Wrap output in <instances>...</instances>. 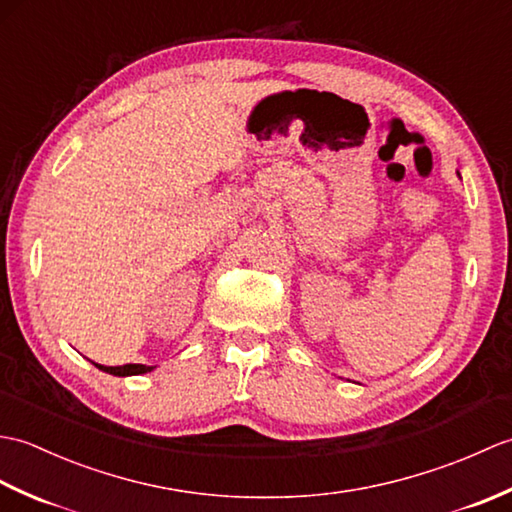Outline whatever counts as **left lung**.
<instances>
[{"instance_id": "left-lung-1", "label": "left lung", "mask_w": 512, "mask_h": 512, "mask_svg": "<svg viewBox=\"0 0 512 512\" xmlns=\"http://www.w3.org/2000/svg\"><path fill=\"white\" fill-rule=\"evenodd\" d=\"M458 176H460V171H458Z\"/></svg>"}]
</instances>
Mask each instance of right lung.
<instances>
[{
    "label": "right lung",
    "mask_w": 512,
    "mask_h": 512,
    "mask_svg": "<svg viewBox=\"0 0 512 512\" xmlns=\"http://www.w3.org/2000/svg\"><path fill=\"white\" fill-rule=\"evenodd\" d=\"M94 365L99 367L101 372L114 374V376H138V374H147V372H151V369H156L154 365H140V363H129V365H118V367H105L99 363H94Z\"/></svg>",
    "instance_id": "1"
}]
</instances>
